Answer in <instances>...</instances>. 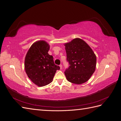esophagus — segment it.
I'll list each match as a JSON object with an SVG mask.
<instances>
[{
	"label": "esophagus",
	"mask_w": 121,
	"mask_h": 121,
	"mask_svg": "<svg viewBox=\"0 0 121 121\" xmlns=\"http://www.w3.org/2000/svg\"><path fill=\"white\" fill-rule=\"evenodd\" d=\"M60 69H62V67H63V65H60Z\"/></svg>",
	"instance_id": "obj_1"
}]
</instances>
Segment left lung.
Instances as JSON below:
<instances>
[{
	"label": "left lung",
	"instance_id": "obj_1",
	"mask_svg": "<svg viewBox=\"0 0 121 121\" xmlns=\"http://www.w3.org/2000/svg\"><path fill=\"white\" fill-rule=\"evenodd\" d=\"M69 66L65 74L69 82L81 84L87 82L95 70L96 57L91 47L77 38L64 44Z\"/></svg>",
	"mask_w": 121,
	"mask_h": 121
}]
</instances>
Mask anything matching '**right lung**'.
<instances>
[{"label":"right lung","mask_w":121,"mask_h":121,"mask_svg":"<svg viewBox=\"0 0 121 121\" xmlns=\"http://www.w3.org/2000/svg\"><path fill=\"white\" fill-rule=\"evenodd\" d=\"M49 48L48 43L39 40L31 45L25 57L26 73L32 82L39 87L52 82L56 70L60 69L54 64L53 56L48 54Z\"/></svg>","instance_id":"1"}]
</instances>
